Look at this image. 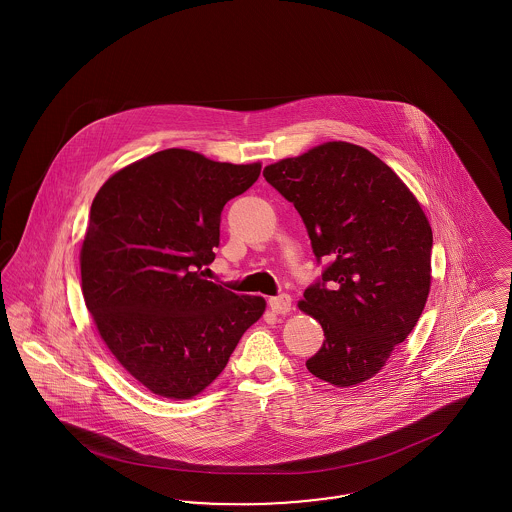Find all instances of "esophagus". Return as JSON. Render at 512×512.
<instances>
[{
	"label": "esophagus",
	"instance_id": "obj_1",
	"mask_svg": "<svg viewBox=\"0 0 512 512\" xmlns=\"http://www.w3.org/2000/svg\"><path fill=\"white\" fill-rule=\"evenodd\" d=\"M268 306H270V310L274 311V313L285 315V313H289L291 308H293V300H291L289 295L272 296L268 300Z\"/></svg>",
	"mask_w": 512,
	"mask_h": 512
}]
</instances>
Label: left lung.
I'll list each match as a JSON object with an SVG mask.
<instances>
[{"instance_id": "obj_1", "label": "left lung", "mask_w": 512, "mask_h": 512, "mask_svg": "<svg viewBox=\"0 0 512 512\" xmlns=\"http://www.w3.org/2000/svg\"><path fill=\"white\" fill-rule=\"evenodd\" d=\"M263 176L295 204L317 261L330 259L298 302L325 332L306 368L334 387L360 385L383 370L424 310L430 221L400 176L351 142H323Z\"/></svg>"}]
</instances>
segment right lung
I'll list each match as a JSON object with an SVG mask.
<instances>
[{
  "instance_id": "right-lung-1",
  "label": "right lung",
  "mask_w": 512,
  "mask_h": 512,
  "mask_svg": "<svg viewBox=\"0 0 512 512\" xmlns=\"http://www.w3.org/2000/svg\"><path fill=\"white\" fill-rule=\"evenodd\" d=\"M261 174L169 148L114 172L97 191L80 248L86 308L125 372L152 394L189 400L225 370L266 310L202 278L221 210Z\"/></svg>"
}]
</instances>
